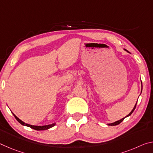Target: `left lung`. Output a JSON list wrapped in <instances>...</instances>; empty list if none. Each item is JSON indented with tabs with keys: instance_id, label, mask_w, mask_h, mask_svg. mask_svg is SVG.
<instances>
[{
	"instance_id": "obj_1",
	"label": "left lung",
	"mask_w": 153,
	"mask_h": 153,
	"mask_svg": "<svg viewBox=\"0 0 153 153\" xmlns=\"http://www.w3.org/2000/svg\"><path fill=\"white\" fill-rule=\"evenodd\" d=\"M141 83H142V82H141ZM141 92H142V91H141ZM137 101H138V100H137ZM136 104H137V102H136ZM136 104L135 105V106H134V108L132 109V111H131V112L129 113L128 115L126 116L125 117H124V118H122V119H121V120H120L115 121V122H114V123H108V124H107V125H108V126H117V125H118V124H120L121 122H122V121H123V120H124V119H125V118H126V117H129V116H130V115H131V113H132L134 112V111L135 110V108H136Z\"/></svg>"
}]
</instances>
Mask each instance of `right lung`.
Wrapping results in <instances>:
<instances>
[{
	"label": "right lung",
	"mask_w": 153,
	"mask_h": 153,
	"mask_svg": "<svg viewBox=\"0 0 153 153\" xmlns=\"http://www.w3.org/2000/svg\"><path fill=\"white\" fill-rule=\"evenodd\" d=\"M13 114L14 117H15V119L17 120L18 122H19L23 126H27V127H30V128H32L33 129H35V130H46V129H48L51 128H53V126H55V123H53V124H50V125H47V126H32V125H30V124H27V123H24V121H22L21 120H19V118H18L16 115H15L13 113H12Z\"/></svg>",
	"instance_id": "right-lung-1"
}]
</instances>
